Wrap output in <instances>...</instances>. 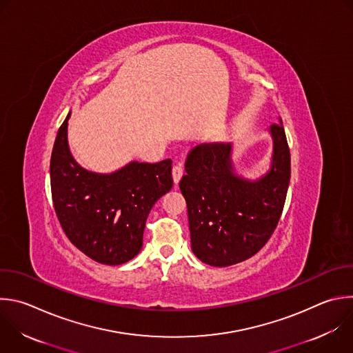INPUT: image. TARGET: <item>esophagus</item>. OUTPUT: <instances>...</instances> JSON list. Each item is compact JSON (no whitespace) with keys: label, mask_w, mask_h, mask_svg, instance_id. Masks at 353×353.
Returning a JSON list of instances; mask_svg holds the SVG:
<instances>
[{"label":"esophagus","mask_w":353,"mask_h":353,"mask_svg":"<svg viewBox=\"0 0 353 353\" xmlns=\"http://www.w3.org/2000/svg\"><path fill=\"white\" fill-rule=\"evenodd\" d=\"M172 174H173L174 184H177L181 180V176H183V166L180 163H176L172 169Z\"/></svg>","instance_id":"34e87169"}]
</instances>
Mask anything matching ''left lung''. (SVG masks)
Here are the masks:
<instances>
[{
  "mask_svg": "<svg viewBox=\"0 0 353 353\" xmlns=\"http://www.w3.org/2000/svg\"><path fill=\"white\" fill-rule=\"evenodd\" d=\"M273 166L258 181L232 173L230 144H201L185 159L180 190L187 202L191 248L206 265L224 268L250 259L274 232L291 177V157L281 123L270 128Z\"/></svg>",
  "mask_w": 353,
  "mask_h": 353,
  "instance_id": "left-lung-1",
  "label": "left lung"
}]
</instances>
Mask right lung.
<instances>
[{
	"label": "right lung",
	"mask_w": 353,
	"mask_h": 353,
	"mask_svg": "<svg viewBox=\"0 0 353 353\" xmlns=\"http://www.w3.org/2000/svg\"><path fill=\"white\" fill-rule=\"evenodd\" d=\"M61 125L50 163L54 209L69 241L92 261L116 266L133 259L154 203L172 185V161L132 162L112 174L80 168Z\"/></svg>",
	"instance_id": "1"
}]
</instances>
